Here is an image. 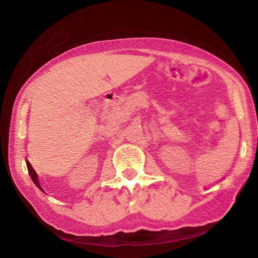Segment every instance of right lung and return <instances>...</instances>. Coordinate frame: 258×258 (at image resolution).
Segmentation results:
<instances>
[{"label": "right lung", "mask_w": 258, "mask_h": 258, "mask_svg": "<svg viewBox=\"0 0 258 258\" xmlns=\"http://www.w3.org/2000/svg\"><path fill=\"white\" fill-rule=\"evenodd\" d=\"M27 167H28V171H29V173H30V176H31V178H32V181L34 182V184L38 187V188H40L41 190H43V188L41 187V185H40V183H38V179H37V174H36V172L34 171V169L32 168V166H31V163L27 160Z\"/></svg>", "instance_id": "obj_1"}]
</instances>
